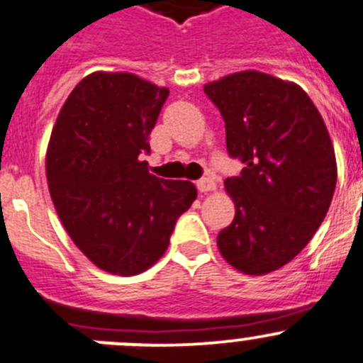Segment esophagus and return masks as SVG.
<instances>
[{
	"label": "esophagus",
	"instance_id": "1",
	"mask_svg": "<svg viewBox=\"0 0 363 363\" xmlns=\"http://www.w3.org/2000/svg\"><path fill=\"white\" fill-rule=\"evenodd\" d=\"M196 188H199L200 193H209L216 189V182H214L211 177H203L196 182Z\"/></svg>",
	"mask_w": 363,
	"mask_h": 363
}]
</instances>
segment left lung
<instances>
[{
  "label": "left lung",
  "mask_w": 363,
  "mask_h": 363,
  "mask_svg": "<svg viewBox=\"0 0 363 363\" xmlns=\"http://www.w3.org/2000/svg\"><path fill=\"white\" fill-rule=\"evenodd\" d=\"M220 110L227 150L241 157L225 179L235 216L218 234L221 257L245 275H267L294 259L325 220L337 184L328 129L300 84L241 70L203 84Z\"/></svg>",
  "instance_id": "left-lung-1"
}]
</instances>
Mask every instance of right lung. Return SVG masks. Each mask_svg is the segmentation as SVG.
I'll return each instance as SVG.
<instances>
[{
    "label": "right lung",
    "mask_w": 363,
    "mask_h": 363,
    "mask_svg": "<svg viewBox=\"0 0 363 363\" xmlns=\"http://www.w3.org/2000/svg\"><path fill=\"white\" fill-rule=\"evenodd\" d=\"M168 94L131 72L88 74L49 138L45 175L60 221L83 255L111 275L154 266L196 199L193 182L156 177L140 160L150 152Z\"/></svg>",
    "instance_id": "right-lung-1"
}]
</instances>
